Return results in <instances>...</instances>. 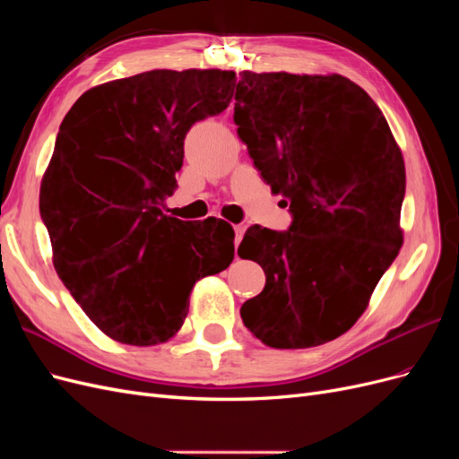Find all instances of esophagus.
<instances>
[{"label": "esophagus", "mask_w": 459, "mask_h": 459, "mask_svg": "<svg viewBox=\"0 0 459 459\" xmlns=\"http://www.w3.org/2000/svg\"><path fill=\"white\" fill-rule=\"evenodd\" d=\"M233 230H235V245H239L241 243V239H243V235H245V226L243 224H239V226H233Z\"/></svg>", "instance_id": "esophagus-1"}]
</instances>
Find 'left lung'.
<instances>
[{"label":"left lung","instance_id":"obj_1","mask_svg":"<svg viewBox=\"0 0 459 459\" xmlns=\"http://www.w3.org/2000/svg\"><path fill=\"white\" fill-rule=\"evenodd\" d=\"M235 101L238 135L293 212L289 231L253 226L238 248L266 273L243 324L272 349L329 342L404 243V157L381 108L341 74L243 71Z\"/></svg>","mask_w":459,"mask_h":459}]
</instances>
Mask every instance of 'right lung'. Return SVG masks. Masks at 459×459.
Listing matches in <instances>:
<instances>
[{
    "instance_id": "add662e5",
    "label": "right lung",
    "mask_w": 459,
    "mask_h": 459,
    "mask_svg": "<svg viewBox=\"0 0 459 459\" xmlns=\"http://www.w3.org/2000/svg\"><path fill=\"white\" fill-rule=\"evenodd\" d=\"M235 73L157 68L95 86L68 110L39 186L53 266L107 337L172 339L193 287L233 260L226 220L162 212L193 124L226 110Z\"/></svg>"
}]
</instances>
